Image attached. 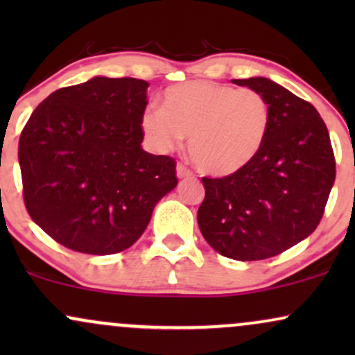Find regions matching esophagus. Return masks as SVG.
Segmentation results:
<instances>
[{"mask_svg":"<svg viewBox=\"0 0 355 355\" xmlns=\"http://www.w3.org/2000/svg\"><path fill=\"white\" fill-rule=\"evenodd\" d=\"M177 177L180 178V180H183V178H190L191 172L183 164H178L177 165Z\"/></svg>","mask_w":355,"mask_h":355,"instance_id":"34e87169","label":"esophagus"}]
</instances>
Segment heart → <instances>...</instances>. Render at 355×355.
Segmentation results:
<instances>
[{"label":"heart","mask_w":355,"mask_h":355,"mask_svg":"<svg viewBox=\"0 0 355 355\" xmlns=\"http://www.w3.org/2000/svg\"><path fill=\"white\" fill-rule=\"evenodd\" d=\"M270 120L267 100L254 89L189 81L166 88L162 108L145 110L140 126L160 153L178 148L189 137V155L198 170L230 177L262 152Z\"/></svg>","instance_id":"b5f03b06"}]
</instances>
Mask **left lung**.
<instances>
[{"label": "left lung", "mask_w": 355, "mask_h": 355, "mask_svg": "<svg viewBox=\"0 0 355 355\" xmlns=\"http://www.w3.org/2000/svg\"><path fill=\"white\" fill-rule=\"evenodd\" d=\"M232 83L267 100L268 137L242 172L202 178L205 198L197 220L220 255L252 262L282 254L317 229L336 180V160L327 126L309 101L263 76Z\"/></svg>", "instance_id": "obj_1"}]
</instances>
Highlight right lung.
I'll return each instance as SVG.
<instances>
[{"label": "right lung", "mask_w": 355, "mask_h": 355, "mask_svg": "<svg viewBox=\"0 0 355 355\" xmlns=\"http://www.w3.org/2000/svg\"><path fill=\"white\" fill-rule=\"evenodd\" d=\"M146 88L144 80L93 76L53 92L23 128L24 205L61 245L92 255L132 247L177 187L173 158L141 148Z\"/></svg>", "instance_id": "1"}]
</instances>
